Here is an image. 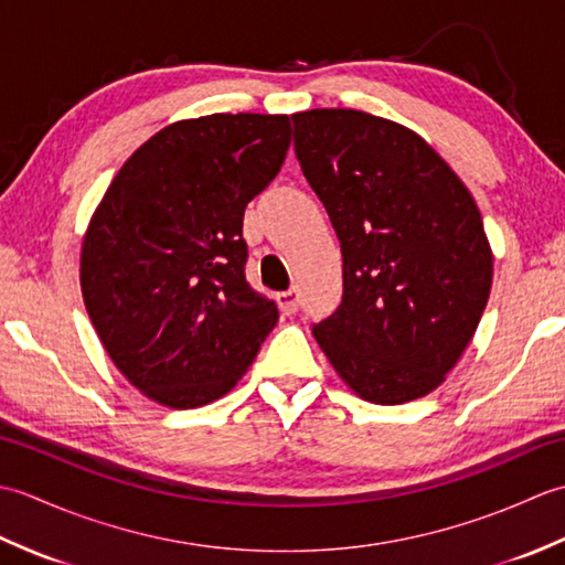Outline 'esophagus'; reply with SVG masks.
Returning <instances> with one entry per match:
<instances>
[{
  "label": "esophagus",
  "instance_id": "esophagus-1",
  "mask_svg": "<svg viewBox=\"0 0 565 565\" xmlns=\"http://www.w3.org/2000/svg\"><path fill=\"white\" fill-rule=\"evenodd\" d=\"M276 303H279L284 316H294L298 310V303H301V294H298L296 289H289V291L276 296Z\"/></svg>",
  "mask_w": 565,
  "mask_h": 565
}]
</instances>
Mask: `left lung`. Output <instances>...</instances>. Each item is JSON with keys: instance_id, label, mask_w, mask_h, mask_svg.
I'll return each instance as SVG.
<instances>
[{"instance_id": "1", "label": "left lung", "mask_w": 565, "mask_h": 565, "mask_svg": "<svg viewBox=\"0 0 565 565\" xmlns=\"http://www.w3.org/2000/svg\"><path fill=\"white\" fill-rule=\"evenodd\" d=\"M294 148L342 249V303L313 334L359 398L435 391L471 342L493 252L471 191L411 128L354 109L294 114Z\"/></svg>"}]
</instances>
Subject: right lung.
<instances>
[{"label": "right lung", "mask_w": 565, "mask_h": 565, "mask_svg": "<svg viewBox=\"0 0 565 565\" xmlns=\"http://www.w3.org/2000/svg\"><path fill=\"white\" fill-rule=\"evenodd\" d=\"M289 146L284 114L177 121L130 154L94 211L84 306L111 362L154 403L221 398L279 320L245 279L243 215Z\"/></svg>", "instance_id": "obj_1"}]
</instances>
